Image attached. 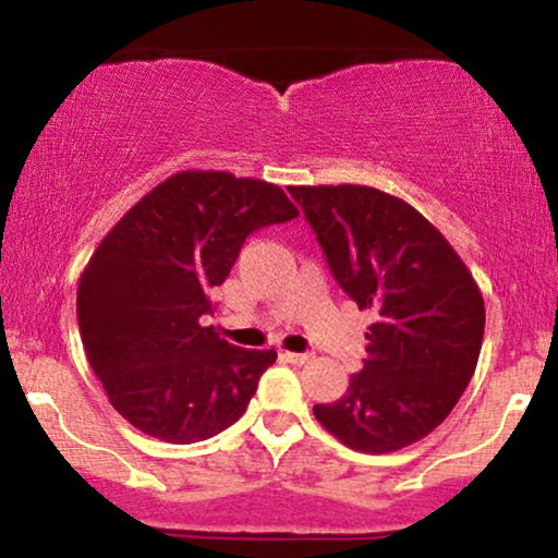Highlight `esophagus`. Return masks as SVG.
<instances>
[{
    "mask_svg": "<svg viewBox=\"0 0 558 558\" xmlns=\"http://www.w3.org/2000/svg\"><path fill=\"white\" fill-rule=\"evenodd\" d=\"M280 360H286L291 364H306L310 362V354H293V351H283V354H280Z\"/></svg>",
    "mask_w": 558,
    "mask_h": 558,
    "instance_id": "34e87169",
    "label": "esophagus"
}]
</instances>
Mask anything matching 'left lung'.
<instances>
[{"label":"left lung","mask_w":558,"mask_h":558,"mask_svg":"<svg viewBox=\"0 0 558 558\" xmlns=\"http://www.w3.org/2000/svg\"><path fill=\"white\" fill-rule=\"evenodd\" d=\"M325 259L360 310H373L367 360L315 417L343 446L390 453L417 444L475 375L483 293L444 235L412 204L369 185H291Z\"/></svg>","instance_id":"left-lung-1"}]
</instances>
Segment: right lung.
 Returning <instances> with one entry per match:
<instances>
[{
  "label": "right lung",
  "mask_w": 558,
  "mask_h": 558,
  "mask_svg": "<svg viewBox=\"0 0 558 558\" xmlns=\"http://www.w3.org/2000/svg\"><path fill=\"white\" fill-rule=\"evenodd\" d=\"M299 217L278 185L183 170L114 226L78 283V328L110 403L151 438L196 444L241 420L272 349L230 345L202 317L254 230Z\"/></svg>",
  "instance_id": "1"
}]
</instances>
